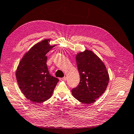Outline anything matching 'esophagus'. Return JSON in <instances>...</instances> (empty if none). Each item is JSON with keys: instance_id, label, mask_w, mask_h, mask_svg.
<instances>
[{"instance_id": "34e87169", "label": "esophagus", "mask_w": 134, "mask_h": 134, "mask_svg": "<svg viewBox=\"0 0 134 134\" xmlns=\"http://www.w3.org/2000/svg\"><path fill=\"white\" fill-rule=\"evenodd\" d=\"M60 80H66V78L65 76H64V77H63V78H60Z\"/></svg>"}]
</instances>
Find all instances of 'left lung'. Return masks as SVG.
Masks as SVG:
<instances>
[{
  "instance_id": "obj_1",
  "label": "left lung",
  "mask_w": 134,
  "mask_h": 134,
  "mask_svg": "<svg viewBox=\"0 0 134 134\" xmlns=\"http://www.w3.org/2000/svg\"><path fill=\"white\" fill-rule=\"evenodd\" d=\"M76 62L80 81L72 90V94L83 103H92L106 90L109 79L107 69L102 61L91 50L77 54Z\"/></svg>"
}]
</instances>
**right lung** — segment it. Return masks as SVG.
I'll list each match as a JSON object with an SVG mask.
<instances>
[{
  "mask_svg": "<svg viewBox=\"0 0 134 134\" xmlns=\"http://www.w3.org/2000/svg\"><path fill=\"white\" fill-rule=\"evenodd\" d=\"M50 39L38 42L27 51L20 61L15 72L20 90L26 98L41 103L51 98L59 82L51 76L46 65L47 52L55 45H50Z\"/></svg>",
  "mask_w": 134,
  "mask_h": 134,
  "instance_id": "right-lung-1",
  "label": "right lung"
}]
</instances>
